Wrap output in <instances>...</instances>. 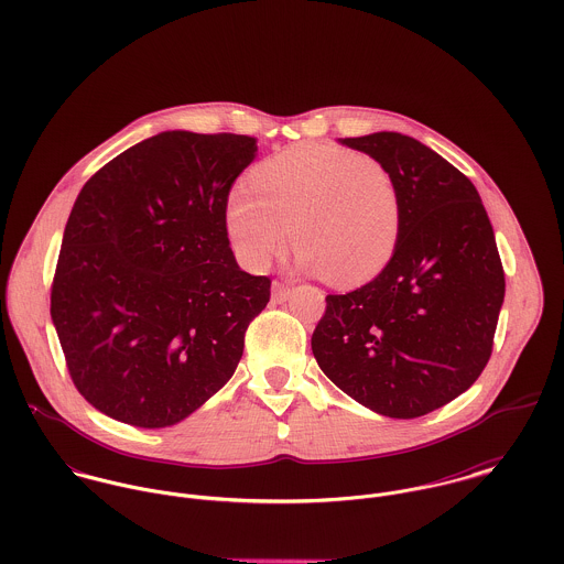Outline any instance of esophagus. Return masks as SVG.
Segmentation results:
<instances>
[{
	"instance_id": "1",
	"label": "esophagus",
	"mask_w": 564,
	"mask_h": 564,
	"mask_svg": "<svg viewBox=\"0 0 564 564\" xmlns=\"http://www.w3.org/2000/svg\"><path fill=\"white\" fill-rule=\"evenodd\" d=\"M291 297V286H286V284H282V282H273V289H271V300L275 302V304H282V302H286Z\"/></svg>"
}]
</instances>
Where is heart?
Here are the masks:
<instances>
[{"label":"heart","mask_w":564,"mask_h":564,"mask_svg":"<svg viewBox=\"0 0 564 564\" xmlns=\"http://www.w3.org/2000/svg\"><path fill=\"white\" fill-rule=\"evenodd\" d=\"M253 186L228 197V237L242 264L260 271L291 242L300 264L338 286H362L393 260L403 199L384 162L332 143H302L260 162Z\"/></svg>","instance_id":"heart-1"}]
</instances>
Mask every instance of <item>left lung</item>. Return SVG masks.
<instances>
[{
  "mask_svg": "<svg viewBox=\"0 0 564 564\" xmlns=\"http://www.w3.org/2000/svg\"><path fill=\"white\" fill-rule=\"evenodd\" d=\"M340 143L393 171L402 241L376 280L325 297L313 354L351 400L423 416L465 393L490 358L506 293L492 226L471 180L423 143L398 132Z\"/></svg>",
  "mask_w": 564,
  "mask_h": 564,
  "instance_id": "left-lung-1",
  "label": "left lung"
}]
</instances>
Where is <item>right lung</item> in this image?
I'll return each instance as SVG.
<instances>
[{
  "label": "right lung",
  "instance_id": "right-lung-1",
  "mask_svg": "<svg viewBox=\"0 0 564 564\" xmlns=\"http://www.w3.org/2000/svg\"><path fill=\"white\" fill-rule=\"evenodd\" d=\"M245 134L162 132L104 164L65 226L52 282L69 376L99 412L164 427L237 371L271 280L232 253L226 208Z\"/></svg>",
  "mask_w": 564,
  "mask_h": 564
}]
</instances>
